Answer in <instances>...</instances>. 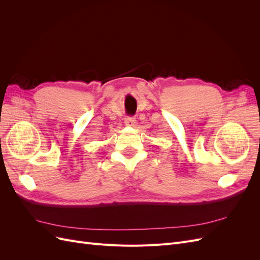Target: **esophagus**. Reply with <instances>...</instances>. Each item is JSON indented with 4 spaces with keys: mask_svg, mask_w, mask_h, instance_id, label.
Returning <instances> with one entry per match:
<instances>
[{
    "mask_svg": "<svg viewBox=\"0 0 260 260\" xmlns=\"http://www.w3.org/2000/svg\"><path fill=\"white\" fill-rule=\"evenodd\" d=\"M124 124L128 127H133L136 124V118L135 117H127L124 119Z\"/></svg>",
    "mask_w": 260,
    "mask_h": 260,
    "instance_id": "1",
    "label": "esophagus"
}]
</instances>
